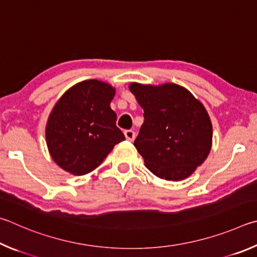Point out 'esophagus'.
Masks as SVG:
<instances>
[{
	"label": "esophagus",
	"instance_id": "34e87169",
	"mask_svg": "<svg viewBox=\"0 0 257 257\" xmlns=\"http://www.w3.org/2000/svg\"><path fill=\"white\" fill-rule=\"evenodd\" d=\"M124 136L126 138V140L134 141V139H136V132L132 131V130H127V131L124 132Z\"/></svg>",
	"mask_w": 257,
	"mask_h": 257
}]
</instances>
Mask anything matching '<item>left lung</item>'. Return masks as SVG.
<instances>
[{
  "instance_id": "left-lung-1",
  "label": "left lung",
  "mask_w": 257,
  "mask_h": 257,
  "mask_svg": "<svg viewBox=\"0 0 257 257\" xmlns=\"http://www.w3.org/2000/svg\"><path fill=\"white\" fill-rule=\"evenodd\" d=\"M128 89L145 111L134 147L146 167L166 181L190 177L212 147V123L203 103L175 83L132 82Z\"/></svg>"
}]
</instances>
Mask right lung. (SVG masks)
I'll use <instances>...</instances> for the list:
<instances>
[{
    "instance_id": "right-lung-1",
    "label": "right lung",
    "mask_w": 257,
    "mask_h": 257,
    "mask_svg": "<svg viewBox=\"0 0 257 257\" xmlns=\"http://www.w3.org/2000/svg\"><path fill=\"white\" fill-rule=\"evenodd\" d=\"M115 88L84 80L63 93L48 116L45 136L55 164L75 176L91 173L125 140L110 108Z\"/></svg>"
}]
</instances>
